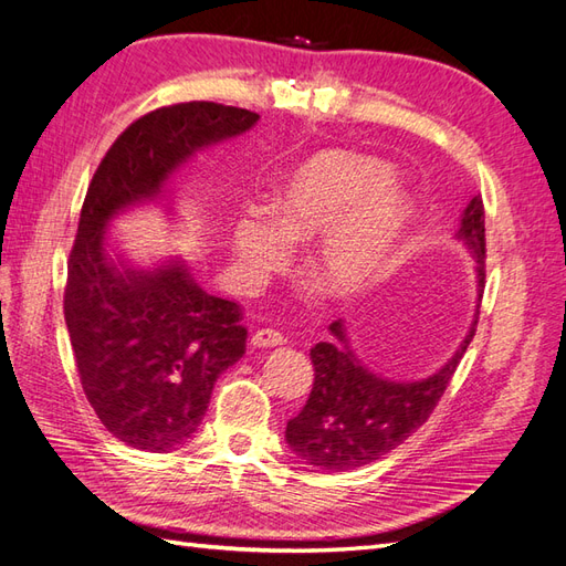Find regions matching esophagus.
Masks as SVG:
<instances>
[{
	"label": "esophagus",
	"instance_id": "1",
	"mask_svg": "<svg viewBox=\"0 0 566 566\" xmlns=\"http://www.w3.org/2000/svg\"><path fill=\"white\" fill-rule=\"evenodd\" d=\"M284 343H286L284 335L277 333V331H270V327H265V331L253 333V337H251V345L253 347H280Z\"/></svg>",
	"mask_w": 566,
	"mask_h": 566
}]
</instances>
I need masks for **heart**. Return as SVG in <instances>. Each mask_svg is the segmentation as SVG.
<instances>
[{
  "label": "heart",
  "mask_w": 566,
  "mask_h": 566,
  "mask_svg": "<svg viewBox=\"0 0 566 566\" xmlns=\"http://www.w3.org/2000/svg\"><path fill=\"white\" fill-rule=\"evenodd\" d=\"M410 197L384 164L349 151H323L296 166L272 197V217L245 209L231 227L235 274L258 284L289 260V241H313L308 265L333 294L369 284L396 245Z\"/></svg>",
  "instance_id": "1"
}]
</instances>
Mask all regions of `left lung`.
Instances as JSON below:
<instances>
[{"mask_svg":"<svg viewBox=\"0 0 566 566\" xmlns=\"http://www.w3.org/2000/svg\"><path fill=\"white\" fill-rule=\"evenodd\" d=\"M455 241H461L475 262L478 306L463 343L441 369L427 378L396 380L371 371L354 354L347 323L339 318L331 331V343L311 349L315 380L311 396L294 419L286 422V443L301 461L333 472L369 465L396 451L422 427L441 400L458 364L478 327L484 292V205L475 195L465 205Z\"/></svg>","mask_w":566,"mask_h":566,"instance_id":"8db88e82","label":"left lung"}]
</instances>
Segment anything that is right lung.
<instances>
[{"mask_svg": "<svg viewBox=\"0 0 566 566\" xmlns=\"http://www.w3.org/2000/svg\"><path fill=\"white\" fill-rule=\"evenodd\" d=\"M258 113L207 101L139 117L91 180L67 265L64 321L94 412L129 449L161 453L202 424L217 378L243 357L248 331L233 301L207 294L188 262L139 268L105 241L117 217L170 207V180L195 154L241 137Z\"/></svg>", "mask_w": 566, "mask_h": 566, "instance_id": "1", "label": "right lung"}]
</instances>
